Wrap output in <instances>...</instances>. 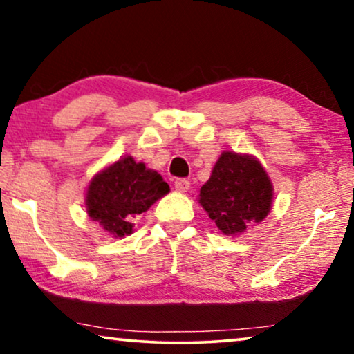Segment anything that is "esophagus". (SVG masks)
<instances>
[{
    "label": "esophagus",
    "mask_w": 354,
    "mask_h": 354,
    "mask_svg": "<svg viewBox=\"0 0 354 354\" xmlns=\"http://www.w3.org/2000/svg\"><path fill=\"white\" fill-rule=\"evenodd\" d=\"M174 187H176L177 192L183 193V192H187L188 188H190V182H188L187 178H177V180L174 182Z\"/></svg>",
    "instance_id": "1"
}]
</instances>
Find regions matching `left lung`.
<instances>
[{"instance_id":"8db88e82","label":"left lung","mask_w":354,"mask_h":354,"mask_svg":"<svg viewBox=\"0 0 354 354\" xmlns=\"http://www.w3.org/2000/svg\"><path fill=\"white\" fill-rule=\"evenodd\" d=\"M272 195V182L258 159L224 151L201 187L198 203L222 234L239 235L269 214Z\"/></svg>"}]
</instances>
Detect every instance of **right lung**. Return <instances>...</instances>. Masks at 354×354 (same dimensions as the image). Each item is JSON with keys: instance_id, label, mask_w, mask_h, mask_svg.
<instances>
[{"instance_id": "right-lung-1", "label": "right lung", "mask_w": 354, "mask_h": 354, "mask_svg": "<svg viewBox=\"0 0 354 354\" xmlns=\"http://www.w3.org/2000/svg\"><path fill=\"white\" fill-rule=\"evenodd\" d=\"M169 193V185L156 171L120 158L91 178L86 188V212L114 236L132 234V221Z\"/></svg>"}]
</instances>
